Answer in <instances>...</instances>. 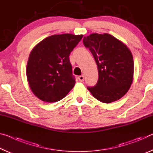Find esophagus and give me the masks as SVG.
Here are the masks:
<instances>
[{
    "label": "esophagus",
    "mask_w": 153,
    "mask_h": 153,
    "mask_svg": "<svg viewBox=\"0 0 153 153\" xmlns=\"http://www.w3.org/2000/svg\"><path fill=\"white\" fill-rule=\"evenodd\" d=\"M78 79H79V81L81 82H82L83 81H84V75H82V76H79L78 77Z\"/></svg>",
    "instance_id": "obj_1"
}]
</instances>
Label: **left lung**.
I'll list each match as a JSON object with an SVG mask.
<instances>
[{
	"instance_id": "left-lung-1",
	"label": "left lung",
	"mask_w": 153,
	"mask_h": 153,
	"mask_svg": "<svg viewBox=\"0 0 153 153\" xmlns=\"http://www.w3.org/2000/svg\"><path fill=\"white\" fill-rule=\"evenodd\" d=\"M83 43L91 52L97 63L98 79L87 88L98 100L110 103L125 95L133 82L134 60L131 51L108 33H92Z\"/></svg>"
}]
</instances>
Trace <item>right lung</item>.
Wrapping results in <instances>:
<instances>
[{
    "label": "right lung",
    "instance_id": "add662e5",
    "mask_svg": "<svg viewBox=\"0 0 153 153\" xmlns=\"http://www.w3.org/2000/svg\"><path fill=\"white\" fill-rule=\"evenodd\" d=\"M82 37L70 33L53 35L31 51L26 67L27 82L42 101H59L74 88L76 79L69 56Z\"/></svg>",
    "mask_w": 153,
    "mask_h": 153
}]
</instances>
